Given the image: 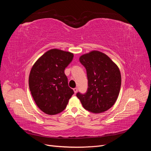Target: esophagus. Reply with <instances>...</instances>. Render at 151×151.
Here are the masks:
<instances>
[{"label": "esophagus", "instance_id": "34e87169", "mask_svg": "<svg viewBox=\"0 0 151 151\" xmlns=\"http://www.w3.org/2000/svg\"><path fill=\"white\" fill-rule=\"evenodd\" d=\"M73 90H74L75 94H76L77 93V91H78V89H77V88H75L73 89Z\"/></svg>", "mask_w": 151, "mask_h": 151}]
</instances>
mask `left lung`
Instances as JSON below:
<instances>
[{
	"mask_svg": "<svg viewBox=\"0 0 151 151\" xmlns=\"http://www.w3.org/2000/svg\"><path fill=\"white\" fill-rule=\"evenodd\" d=\"M79 61L86 70L88 88L76 96L83 107L90 112L100 113L112 107L121 87V74L118 66L106 55L98 51L84 54Z\"/></svg>",
	"mask_w": 151,
	"mask_h": 151,
	"instance_id": "8db88e82",
	"label": "left lung"
}]
</instances>
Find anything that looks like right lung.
Segmentation results:
<instances>
[{
  "label": "right lung",
  "instance_id": "1",
  "mask_svg": "<svg viewBox=\"0 0 151 151\" xmlns=\"http://www.w3.org/2000/svg\"><path fill=\"white\" fill-rule=\"evenodd\" d=\"M74 55L58 49L44 53L32 67L29 87L38 108L48 115H56L65 109L74 92L68 85L65 68Z\"/></svg>",
  "mask_w": 151,
  "mask_h": 151
}]
</instances>
